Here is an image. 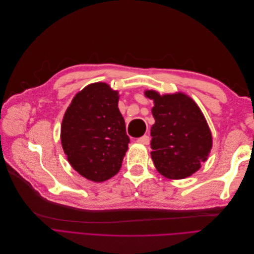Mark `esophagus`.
<instances>
[{
    "mask_svg": "<svg viewBox=\"0 0 254 254\" xmlns=\"http://www.w3.org/2000/svg\"><path fill=\"white\" fill-rule=\"evenodd\" d=\"M136 142H137V143H140V144H143V145H148V144H149V142H150V139H149V136H148V135L144 134L143 136L139 137V139L136 140Z\"/></svg>",
    "mask_w": 254,
    "mask_h": 254,
    "instance_id": "34e87169",
    "label": "esophagus"
}]
</instances>
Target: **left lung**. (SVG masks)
Listing matches in <instances>:
<instances>
[{"label": "left lung", "instance_id": "left-lung-1", "mask_svg": "<svg viewBox=\"0 0 254 254\" xmlns=\"http://www.w3.org/2000/svg\"><path fill=\"white\" fill-rule=\"evenodd\" d=\"M145 96L155 103L150 153L157 171L168 179L191 176L212 148L211 130L201 110L183 93L160 95L150 90Z\"/></svg>", "mask_w": 254, "mask_h": 254}]
</instances>
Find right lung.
Here are the masks:
<instances>
[{"label":"right lung","mask_w":254,"mask_h":254,"mask_svg":"<svg viewBox=\"0 0 254 254\" xmlns=\"http://www.w3.org/2000/svg\"><path fill=\"white\" fill-rule=\"evenodd\" d=\"M119 92L91 83L74 96L61 124L60 139L68 163L84 178L103 182L117 175L128 149Z\"/></svg>","instance_id":"right-lung-1"}]
</instances>
